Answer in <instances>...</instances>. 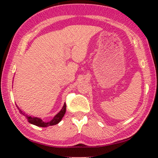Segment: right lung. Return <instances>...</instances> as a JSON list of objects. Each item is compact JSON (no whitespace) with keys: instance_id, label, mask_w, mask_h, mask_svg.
Masks as SVG:
<instances>
[{"instance_id":"1","label":"right lung","mask_w":158,"mask_h":158,"mask_svg":"<svg viewBox=\"0 0 158 158\" xmlns=\"http://www.w3.org/2000/svg\"><path fill=\"white\" fill-rule=\"evenodd\" d=\"M17 108L18 109L19 111L20 112L23 114L26 117H27L28 121L29 123L33 124V125L38 126V127H49V126H52V125H56V124H58L62 118H63L64 115V114L66 113V103L64 104V106L62 108V109L60 111V112L59 113H57L56 115L54 117V118L52 119V120L49 122H44L43 121L41 118H37V117H28L27 114H26L22 112L20 109L17 106Z\"/></svg>"}]
</instances>
